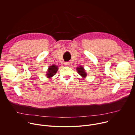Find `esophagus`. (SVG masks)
<instances>
[{
	"label": "esophagus",
	"instance_id": "obj_1",
	"mask_svg": "<svg viewBox=\"0 0 135 135\" xmlns=\"http://www.w3.org/2000/svg\"><path fill=\"white\" fill-rule=\"evenodd\" d=\"M65 65L66 66H69L70 65V62H65Z\"/></svg>",
	"mask_w": 135,
	"mask_h": 135
}]
</instances>
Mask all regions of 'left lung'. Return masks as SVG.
<instances>
[{
  "instance_id": "obj_1",
  "label": "left lung",
  "mask_w": 135,
  "mask_h": 135,
  "mask_svg": "<svg viewBox=\"0 0 135 135\" xmlns=\"http://www.w3.org/2000/svg\"><path fill=\"white\" fill-rule=\"evenodd\" d=\"M77 70H78V73L80 74V75L83 77V78H85L86 76V72L85 71V70L84 69V68L83 67H80L77 68Z\"/></svg>"
}]
</instances>
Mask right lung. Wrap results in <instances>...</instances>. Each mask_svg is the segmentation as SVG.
Wrapping results in <instances>:
<instances>
[{"mask_svg":"<svg viewBox=\"0 0 135 135\" xmlns=\"http://www.w3.org/2000/svg\"><path fill=\"white\" fill-rule=\"evenodd\" d=\"M57 69H58V68H57V66H55V65H53L52 66H50L46 75L47 78H52L53 76H54L56 74Z\"/></svg>","mask_w":135,"mask_h":135,"instance_id":"obj_1","label":"right lung"}]
</instances>
